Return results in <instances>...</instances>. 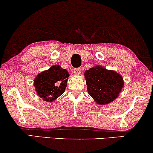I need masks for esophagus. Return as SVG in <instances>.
Here are the masks:
<instances>
[{
	"label": "esophagus",
	"mask_w": 153,
	"mask_h": 153,
	"mask_svg": "<svg viewBox=\"0 0 153 153\" xmlns=\"http://www.w3.org/2000/svg\"><path fill=\"white\" fill-rule=\"evenodd\" d=\"M74 73H75V74H76V75L80 74V73H81V68H75L74 69Z\"/></svg>",
	"instance_id": "1"
}]
</instances>
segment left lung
<instances>
[{"instance_id":"1","label":"left lung","mask_w":153,"mask_h":153,"mask_svg":"<svg viewBox=\"0 0 153 153\" xmlns=\"http://www.w3.org/2000/svg\"><path fill=\"white\" fill-rule=\"evenodd\" d=\"M88 93L99 105H106L117 98L124 85L119 73L95 65L85 72Z\"/></svg>"}]
</instances>
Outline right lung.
<instances>
[{
    "mask_svg": "<svg viewBox=\"0 0 153 153\" xmlns=\"http://www.w3.org/2000/svg\"><path fill=\"white\" fill-rule=\"evenodd\" d=\"M68 72L59 65H53L36 77L34 86L40 98L46 102H53L65 92Z\"/></svg>",
    "mask_w": 153,
    "mask_h": 153,
    "instance_id": "add662e5",
    "label": "right lung"
}]
</instances>
